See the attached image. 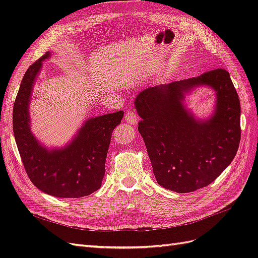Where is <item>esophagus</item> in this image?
Instances as JSON below:
<instances>
[{
    "instance_id": "1",
    "label": "esophagus",
    "mask_w": 258,
    "mask_h": 258,
    "mask_svg": "<svg viewBox=\"0 0 258 258\" xmlns=\"http://www.w3.org/2000/svg\"><path fill=\"white\" fill-rule=\"evenodd\" d=\"M124 120L130 124H137L139 118L134 111H128L126 115H124Z\"/></svg>"
}]
</instances>
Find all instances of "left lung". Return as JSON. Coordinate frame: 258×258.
I'll return each mask as SVG.
<instances>
[{
    "instance_id": "1",
    "label": "left lung",
    "mask_w": 258,
    "mask_h": 258,
    "mask_svg": "<svg viewBox=\"0 0 258 258\" xmlns=\"http://www.w3.org/2000/svg\"><path fill=\"white\" fill-rule=\"evenodd\" d=\"M199 84L211 85L218 96L215 115L204 123L181 104L184 93ZM136 107L154 175L165 188L181 194L200 189L235 158L241 139L240 101L226 70L146 88L136 98Z\"/></svg>"
}]
</instances>
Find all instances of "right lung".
I'll return each instance as SVG.
<instances>
[{
    "label": "right lung",
    "mask_w": 258,
    "mask_h": 258,
    "mask_svg": "<svg viewBox=\"0 0 258 258\" xmlns=\"http://www.w3.org/2000/svg\"><path fill=\"white\" fill-rule=\"evenodd\" d=\"M31 64L23 76L13 111V129L21 161L30 181L42 191L59 198H81L98 190L105 173V160L113 130L120 123L119 111L86 121L73 142L63 150L47 151L29 127L28 105L42 61Z\"/></svg>",
    "instance_id": "right-lung-1"
}]
</instances>
